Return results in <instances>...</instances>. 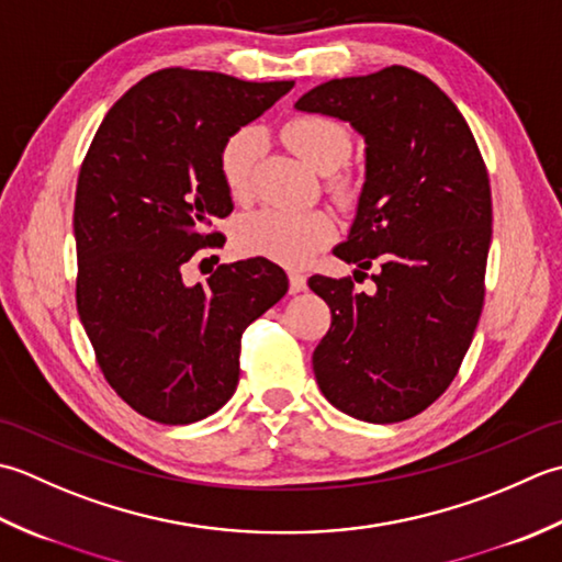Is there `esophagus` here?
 Returning a JSON list of instances; mask_svg holds the SVG:
<instances>
[{"label": "esophagus", "mask_w": 562, "mask_h": 562, "mask_svg": "<svg viewBox=\"0 0 562 562\" xmlns=\"http://www.w3.org/2000/svg\"><path fill=\"white\" fill-rule=\"evenodd\" d=\"M289 281H291V293H303L307 289V279L303 277V273L291 271L289 273Z\"/></svg>", "instance_id": "obj_1"}]
</instances>
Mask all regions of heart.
<instances>
[{"instance_id": "obj_1", "label": "heart", "mask_w": 562, "mask_h": 562, "mask_svg": "<svg viewBox=\"0 0 562 562\" xmlns=\"http://www.w3.org/2000/svg\"><path fill=\"white\" fill-rule=\"evenodd\" d=\"M293 153L319 175L339 169L349 159V131L327 116H297L283 131ZM261 153V133L257 128H239L227 137L221 150V175L227 193L235 201H245L251 193V175ZM337 191L349 184L337 181ZM335 221L325 211H281L261 209L249 213L239 223L237 239L247 255L267 257L285 267H301L311 261L331 237Z\"/></svg>"}]
</instances>
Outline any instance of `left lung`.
I'll return each instance as SVG.
<instances>
[{
	"instance_id": "8db88e82",
	"label": "left lung",
	"mask_w": 562,
	"mask_h": 562,
	"mask_svg": "<svg viewBox=\"0 0 562 562\" xmlns=\"http://www.w3.org/2000/svg\"><path fill=\"white\" fill-rule=\"evenodd\" d=\"M295 111L349 123L363 137L357 215L335 255L369 269L375 293L311 277L331 311L313 351L323 395L371 425L419 415L458 373L473 341L492 237L490 179L453 101L407 67L329 79Z\"/></svg>"
}]
</instances>
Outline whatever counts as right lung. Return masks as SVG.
I'll return each mask as SVG.
<instances>
[{
	"label": "right lung",
	"instance_id": "right-lung-1",
	"mask_svg": "<svg viewBox=\"0 0 562 562\" xmlns=\"http://www.w3.org/2000/svg\"><path fill=\"white\" fill-rule=\"evenodd\" d=\"M169 67L116 101L79 169L77 311L109 385L143 417L191 425L239 381V339L289 291L265 257L184 281L215 217L233 213L221 175L227 137L293 89Z\"/></svg>",
	"mask_w": 562,
	"mask_h": 562
}]
</instances>
